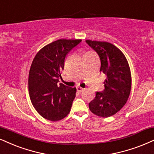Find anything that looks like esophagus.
<instances>
[{"label": "esophagus", "instance_id": "esophagus-1", "mask_svg": "<svg viewBox=\"0 0 154 154\" xmlns=\"http://www.w3.org/2000/svg\"><path fill=\"white\" fill-rule=\"evenodd\" d=\"M76 90H77L79 92H82L83 91V88H81V87H80V86H77V87H76Z\"/></svg>", "mask_w": 154, "mask_h": 154}]
</instances>
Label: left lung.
I'll return each instance as SVG.
<instances>
[{"instance_id":"8db88e82","label":"left lung","mask_w":154,"mask_h":154,"mask_svg":"<svg viewBox=\"0 0 154 154\" xmlns=\"http://www.w3.org/2000/svg\"><path fill=\"white\" fill-rule=\"evenodd\" d=\"M100 60V72L106 75L104 90L96 92L89 103V109L100 117L116 114L126 103L131 88V75L124 54L114 45L103 41L86 40Z\"/></svg>"}]
</instances>
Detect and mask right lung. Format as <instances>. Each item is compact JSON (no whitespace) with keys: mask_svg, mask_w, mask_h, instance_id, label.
<instances>
[{"mask_svg":"<svg viewBox=\"0 0 154 154\" xmlns=\"http://www.w3.org/2000/svg\"><path fill=\"white\" fill-rule=\"evenodd\" d=\"M81 39H59L41 48L32 62L28 91L33 107L47 120L57 121L71 111L76 88L59 83L66 55Z\"/></svg>","mask_w":154,"mask_h":154,"instance_id":"obj_1","label":"right lung"}]
</instances>
